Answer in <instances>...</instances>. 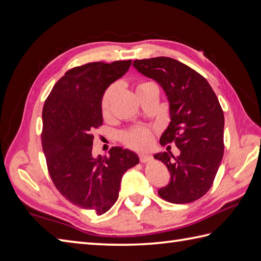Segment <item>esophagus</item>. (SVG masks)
I'll use <instances>...</instances> for the list:
<instances>
[{"label": "esophagus", "mask_w": 261, "mask_h": 261, "mask_svg": "<svg viewBox=\"0 0 261 261\" xmlns=\"http://www.w3.org/2000/svg\"><path fill=\"white\" fill-rule=\"evenodd\" d=\"M139 157H140V162L142 164H146L148 162H150V160L152 159V157L150 156V154H148V153H140Z\"/></svg>", "instance_id": "34e87169"}]
</instances>
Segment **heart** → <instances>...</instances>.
Here are the masks:
<instances>
[{"instance_id": "obj_1", "label": "heart", "mask_w": 261, "mask_h": 261, "mask_svg": "<svg viewBox=\"0 0 261 261\" xmlns=\"http://www.w3.org/2000/svg\"><path fill=\"white\" fill-rule=\"evenodd\" d=\"M148 84H151V83L143 82L141 84L138 85L137 90ZM114 92H115L114 86H111L103 94L102 102H101V111L104 116L109 115L110 105H111V101H112ZM122 140H123V142L127 147H130L132 149H137V150H141V149H146L151 145L152 135L150 130L147 129V127H135V129H131L129 131L124 132V134L122 135Z\"/></svg>"}]
</instances>
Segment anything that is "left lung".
I'll return each mask as SVG.
<instances>
[{"label":"left lung","mask_w":261,"mask_h":261,"mask_svg":"<svg viewBox=\"0 0 261 261\" xmlns=\"http://www.w3.org/2000/svg\"><path fill=\"white\" fill-rule=\"evenodd\" d=\"M134 67L163 87L169 102L170 122L160 143L175 142L179 156L159 152L170 173L159 196L174 204L201 198L211 188L223 158L224 115L208 82L178 60L156 57L135 60Z\"/></svg>","instance_id":"obj_1"}]
</instances>
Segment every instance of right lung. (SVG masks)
<instances>
[{
  "label": "right lung",
  "instance_id": "obj_1",
  "mask_svg": "<svg viewBox=\"0 0 261 261\" xmlns=\"http://www.w3.org/2000/svg\"><path fill=\"white\" fill-rule=\"evenodd\" d=\"M132 60L88 63L66 71L42 110L41 142L54 185L70 203L101 215L119 197L121 178L139 164L134 151L113 147L92 156L93 131L103 123L105 90L129 70Z\"/></svg>",
  "mask_w": 261,
  "mask_h": 261
}]
</instances>
